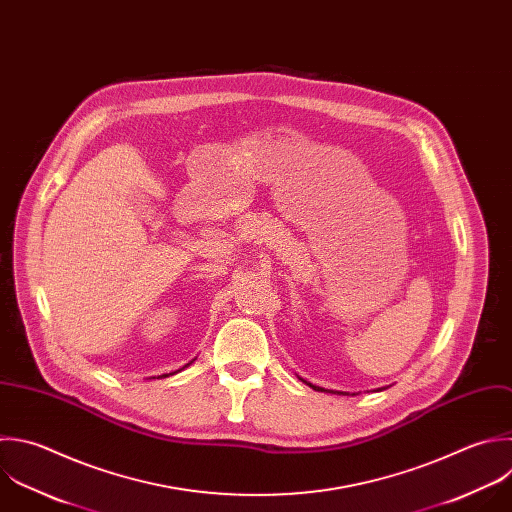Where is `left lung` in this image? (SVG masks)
Instances as JSON below:
<instances>
[{"label":"left lung","mask_w":512,"mask_h":512,"mask_svg":"<svg viewBox=\"0 0 512 512\" xmlns=\"http://www.w3.org/2000/svg\"><path fill=\"white\" fill-rule=\"evenodd\" d=\"M302 382H306V380H302ZM308 386H312L314 390H324V388H320V386H314V384H310V382H306ZM378 390H384V388H378ZM332 394H348V392H336V390H330Z\"/></svg>","instance_id":"1"}]
</instances>
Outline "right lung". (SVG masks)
I'll use <instances>...</instances> for the list:
<instances>
[{
    "label": "right lung",
    "mask_w": 512,
    "mask_h": 512,
    "mask_svg": "<svg viewBox=\"0 0 512 512\" xmlns=\"http://www.w3.org/2000/svg\"><path fill=\"white\" fill-rule=\"evenodd\" d=\"M188 366V364H186ZM182 370V368H180ZM180 370H176V372H180ZM176 372H170V374H176ZM170 374H162V376H158V378H166V376H170Z\"/></svg>",
    "instance_id": "add662e5"
}]
</instances>
